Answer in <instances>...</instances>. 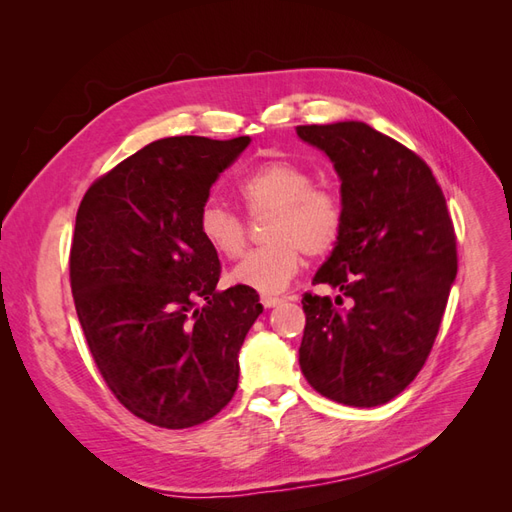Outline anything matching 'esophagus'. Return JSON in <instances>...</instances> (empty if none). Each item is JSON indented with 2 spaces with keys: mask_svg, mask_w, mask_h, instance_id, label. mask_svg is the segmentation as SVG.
I'll list each match as a JSON object with an SVG mask.
<instances>
[{
  "mask_svg": "<svg viewBox=\"0 0 512 512\" xmlns=\"http://www.w3.org/2000/svg\"><path fill=\"white\" fill-rule=\"evenodd\" d=\"M284 299H280V297H273V294H262V297H260V303L262 305H265V307H275V305H280Z\"/></svg>",
  "mask_w": 512,
  "mask_h": 512,
  "instance_id": "1",
  "label": "esophagus"
}]
</instances>
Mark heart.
Instances as JSON below:
<instances>
[{
  "mask_svg": "<svg viewBox=\"0 0 512 512\" xmlns=\"http://www.w3.org/2000/svg\"><path fill=\"white\" fill-rule=\"evenodd\" d=\"M314 181L305 166L290 160L265 162L241 179L237 192L250 215L271 213L265 226L269 243L232 269V282L265 294L280 292L301 269L303 254L318 258L333 250L346 222L344 200ZM196 228L215 254L235 260L245 252L247 222L220 200L200 207Z\"/></svg>",
  "mask_w": 512,
  "mask_h": 512,
  "instance_id": "b5f03b06",
  "label": "heart"
}]
</instances>
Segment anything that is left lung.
<instances>
[{
	"label": "left lung",
	"mask_w": 512,
	"mask_h": 512,
	"mask_svg": "<svg viewBox=\"0 0 512 512\" xmlns=\"http://www.w3.org/2000/svg\"><path fill=\"white\" fill-rule=\"evenodd\" d=\"M342 179L346 222L314 284L303 294V376L337 404L374 408L423 369L457 275V237L427 162L363 121L297 126ZM351 303L343 305V299Z\"/></svg>",
	"instance_id": "8db88e82"
}]
</instances>
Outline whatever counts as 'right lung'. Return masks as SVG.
Returning a JSON list of instances; mask_svg holds the SVG:
<instances>
[{
    "instance_id": "1",
    "label": "right lung",
    "mask_w": 512,
    "mask_h": 512,
    "mask_svg": "<svg viewBox=\"0 0 512 512\" xmlns=\"http://www.w3.org/2000/svg\"><path fill=\"white\" fill-rule=\"evenodd\" d=\"M247 145L162 138L91 183L76 213V316L108 389L151 425H200L237 391V356L262 305L247 286L215 290L222 265L196 218Z\"/></svg>"
}]
</instances>
